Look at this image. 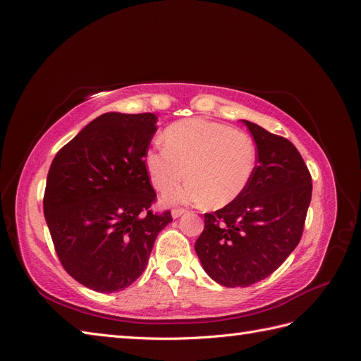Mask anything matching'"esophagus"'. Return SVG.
I'll list each match as a JSON object with an SVG mask.
<instances>
[{
    "instance_id": "esophagus-1",
    "label": "esophagus",
    "mask_w": 361,
    "mask_h": 361,
    "mask_svg": "<svg viewBox=\"0 0 361 361\" xmlns=\"http://www.w3.org/2000/svg\"><path fill=\"white\" fill-rule=\"evenodd\" d=\"M188 211L187 209H183V207H174V209L171 211V215H173V218H179V216H182L183 214H187Z\"/></svg>"
}]
</instances>
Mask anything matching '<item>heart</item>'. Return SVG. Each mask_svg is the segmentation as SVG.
Segmentation results:
<instances>
[{"instance_id": "heart-1", "label": "heart", "mask_w": 361, "mask_h": 361, "mask_svg": "<svg viewBox=\"0 0 361 361\" xmlns=\"http://www.w3.org/2000/svg\"><path fill=\"white\" fill-rule=\"evenodd\" d=\"M166 145L146 152L145 166L154 187L167 191L185 176L182 187L164 195L167 203H207L223 207L236 200L256 170V146L243 130L192 118L171 125Z\"/></svg>"}]
</instances>
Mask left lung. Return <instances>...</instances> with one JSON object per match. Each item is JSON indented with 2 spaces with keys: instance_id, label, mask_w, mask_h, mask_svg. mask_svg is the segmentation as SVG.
<instances>
[{
  "instance_id": "left-lung-1",
  "label": "left lung",
  "mask_w": 361,
  "mask_h": 361,
  "mask_svg": "<svg viewBox=\"0 0 361 361\" xmlns=\"http://www.w3.org/2000/svg\"><path fill=\"white\" fill-rule=\"evenodd\" d=\"M257 147L247 190L214 214L195 241L203 269L227 288L271 276L298 245L312 200V176L289 140L243 120Z\"/></svg>"
}]
</instances>
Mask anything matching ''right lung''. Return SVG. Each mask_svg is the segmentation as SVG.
<instances>
[{
	"mask_svg": "<svg viewBox=\"0 0 361 361\" xmlns=\"http://www.w3.org/2000/svg\"><path fill=\"white\" fill-rule=\"evenodd\" d=\"M152 113H105L54 158L43 212L63 268L96 292L122 290L143 274L171 214L157 200L145 157L157 133Z\"/></svg>",
	"mask_w": 361,
	"mask_h": 361,
	"instance_id": "right-lung-1",
	"label": "right lung"
}]
</instances>
